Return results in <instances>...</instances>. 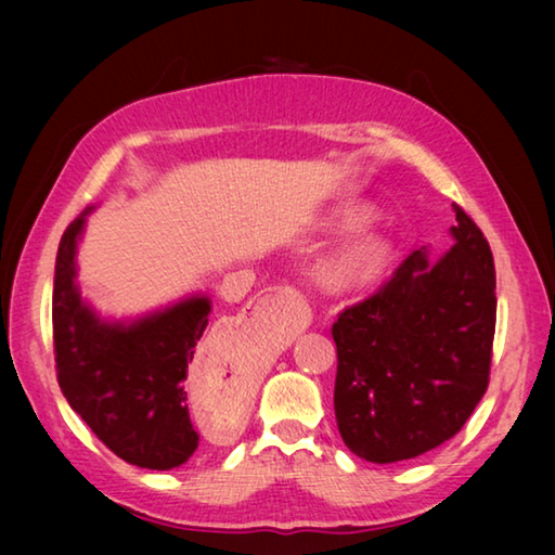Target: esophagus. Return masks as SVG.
Listing matches in <instances>:
<instances>
[{"instance_id": "34e87169", "label": "esophagus", "mask_w": 555, "mask_h": 555, "mask_svg": "<svg viewBox=\"0 0 555 555\" xmlns=\"http://www.w3.org/2000/svg\"><path fill=\"white\" fill-rule=\"evenodd\" d=\"M274 291H276V286H274Z\"/></svg>"}]
</instances>
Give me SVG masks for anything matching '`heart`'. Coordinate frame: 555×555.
Here are the masks:
<instances>
[{"label":"heart","mask_w":555,"mask_h":555,"mask_svg":"<svg viewBox=\"0 0 555 555\" xmlns=\"http://www.w3.org/2000/svg\"><path fill=\"white\" fill-rule=\"evenodd\" d=\"M364 220V212H347L343 222L345 224H357ZM389 247L379 234L360 230L347 237L345 242L337 244V247L327 255L321 267H318V276H321L323 284L333 291H352L360 288L379 274L387 264Z\"/></svg>","instance_id":"obj_1"}]
</instances>
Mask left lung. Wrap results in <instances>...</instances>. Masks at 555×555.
I'll return each instance as SVG.
<instances>
[{
    "mask_svg": "<svg viewBox=\"0 0 555 555\" xmlns=\"http://www.w3.org/2000/svg\"><path fill=\"white\" fill-rule=\"evenodd\" d=\"M455 244L430 261L413 249L387 284L337 315L335 418L370 463H399L453 438L490 384L494 259L453 205Z\"/></svg>",
    "mask_w": 555,
    "mask_h": 555,
    "instance_id": "8db88e82",
    "label": "left lung"
}]
</instances>
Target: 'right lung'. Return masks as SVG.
Returning <instances> with one entry per match:
<instances>
[{
    "mask_svg": "<svg viewBox=\"0 0 555 555\" xmlns=\"http://www.w3.org/2000/svg\"><path fill=\"white\" fill-rule=\"evenodd\" d=\"M88 210L68 224L53 279L55 374L70 409L129 465L171 469L198 448L185 379L210 300L185 298L134 323H105L75 286V247Z\"/></svg>",
    "mask_w": 555,
    "mask_h": 555,
    "instance_id": "add662e5",
    "label": "right lung"
}]
</instances>
